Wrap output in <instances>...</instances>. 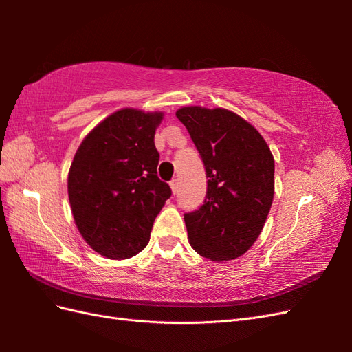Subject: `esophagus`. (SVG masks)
Returning a JSON list of instances; mask_svg holds the SVG:
<instances>
[{
    "label": "esophagus",
    "instance_id": "obj_1",
    "mask_svg": "<svg viewBox=\"0 0 352 352\" xmlns=\"http://www.w3.org/2000/svg\"><path fill=\"white\" fill-rule=\"evenodd\" d=\"M170 188H172V192H173V194H177V190H179V182H177V179H173L172 182H170Z\"/></svg>",
    "mask_w": 352,
    "mask_h": 352
}]
</instances>
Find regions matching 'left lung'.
Here are the masks:
<instances>
[{"instance_id":"1","label":"left lung","mask_w":352,"mask_h":352,"mask_svg":"<svg viewBox=\"0 0 352 352\" xmlns=\"http://www.w3.org/2000/svg\"><path fill=\"white\" fill-rule=\"evenodd\" d=\"M207 172V195L186 212L189 243L212 261L241 257L257 241L274 195V160L255 127L226 109L176 111Z\"/></svg>"}]
</instances>
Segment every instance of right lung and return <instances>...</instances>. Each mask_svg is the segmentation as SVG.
Returning <instances> with one entry per match:
<instances>
[{
    "label": "right lung",
    "instance_id": "add662e5",
    "mask_svg": "<svg viewBox=\"0 0 352 352\" xmlns=\"http://www.w3.org/2000/svg\"><path fill=\"white\" fill-rule=\"evenodd\" d=\"M163 116L122 109L95 126L74 154L67 177L73 219L104 257L124 260L141 252L172 195L157 176L154 135Z\"/></svg>",
    "mask_w": 352,
    "mask_h": 352
}]
</instances>
